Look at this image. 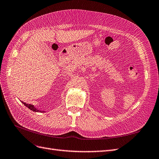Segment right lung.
<instances>
[{"label":"right lung","mask_w":159,"mask_h":159,"mask_svg":"<svg viewBox=\"0 0 159 159\" xmlns=\"http://www.w3.org/2000/svg\"><path fill=\"white\" fill-rule=\"evenodd\" d=\"M22 102V104H24V105L25 106H26L27 108H29L30 110H31L32 111H33V112H44L45 111H40V110H39V109H38V108H37V107H35L34 105H30V104H26V103H25V102H22V101H21Z\"/></svg>","instance_id":"right-lung-1"}]
</instances>
